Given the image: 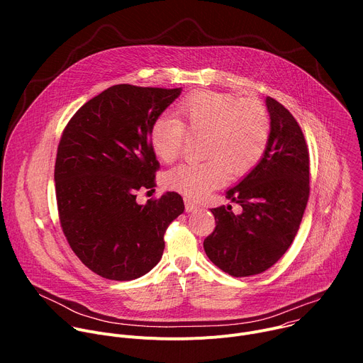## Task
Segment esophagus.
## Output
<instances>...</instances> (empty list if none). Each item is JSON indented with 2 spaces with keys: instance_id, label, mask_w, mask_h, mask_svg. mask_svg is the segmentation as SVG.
<instances>
[{
  "instance_id": "obj_1",
  "label": "esophagus",
  "mask_w": 363,
  "mask_h": 363,
  "mask_svg": "<svg viewBox=\"0 0 363 363\" xmlns=\"http://www.w3.org/2000/svg\"><path fill=\"white\" fill-rule=\"evenodd\" d=\"M184 202H185V211H186V213H194V211L199 210V205H196L194 201L185 198Z\"/></svg>"
}]
</instances>
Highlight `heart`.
I'll list each match as a JSON object with an SVG mask.
<instances>
[{
  "label": "heart",
  "instance_id": "obj_1",
  "mask_svg": "<svg viewBox=\"0 0 363 363\" xmlns=\"http://www.w3.org/2000/svg\"><path fill=\"white\" fill-rule=\"evenodd\" d=\"M175 116L162 115L149 129L152 150L164 162H174L182 152L185 130L205 135L203 162L181 164L165 174V185L188 198L199 199L221 186L228 172L240 178L264 157L270 140V118L258 100L230 93L202 90L185 97Z\"/></svg>",
  "mask_w": 363,
  "mask_h": 363
}]
</instances>
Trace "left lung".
I'll return each mask as SVG.
<instances>
[{
  "instance_id": "obj_1",
  "label": "left lung",
  "mask_w": 363,
  "mask_h": 363,
  "mask_svg": "<svg viewBox=\"0 0 363 363\" xmlns=\"http://www.w3.org/2000/svg\"><path fill=\"white\" fill-rule=\"evenodd\" d=\"M270 140L257 167L225 196L241 206L213 208L216 230L203 240L210 260L234 277L260 274L291 245L308 199V150L293 115L266 99Z\"/></svg>"
}]
</instances>
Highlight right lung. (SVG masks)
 Wrapping results in <instances>:
<instances>
[{
    "label": "right lung",
    "instance_id": "1",
    "mask_svg": "<svg viewBox=\"0 0 363 363\" xmlns=\"http://www.w3.org/2000/svg\"><path fill=\"white\" fill-rule=\"evenodd\" d=\"M181 90L112 86L63 130L55 167L60 224L80 262L103 279L126 281L150 272L168 225L184 213L177 192L136 202V191L157 185L160 169L149 129Z\"/></svg>",
    "mask_w": 363,
    "mask_h": 363
}]
</instances>
